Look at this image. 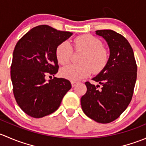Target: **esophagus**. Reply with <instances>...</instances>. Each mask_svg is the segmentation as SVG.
<instances>
[{
    "label": "esophagus",
    "instance_id": "obj_1",
    "mask_svg": "<svg viewBox=\"0 0 146 146\" xmlns=\"http://www.w3.org/2000/svg\"><path fill=\"white\" fill-rule=\"evenodd\" d=\"M78 84V82H76V81H71V85H72V87H75Z\"/></svg>",
    "mask_w": 146,
    "mask_h": 146
}]
</instances>
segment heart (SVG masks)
<instances>
[{"instance_id": "heart-1", "label": "heart", "mask_w": 146, "mask_h": 146, "mask_svg": "<svg viewBox=\"0 0 146 146\" xmlns=\"http://www.w3.org/2000/svg\"><path fill=\"white\" fill-rule=\"evenodd\" d=\"M73 48L83 52L80 59V64H71L63 68L61 75L73 81H78L89 76L92 71L98 73L107 66L110 58L107 48L102 46L99 39L90 35L78 36L73 41ZM73 48L70 43L63 42L57 46L56 56L61 65L68 64L71 58Z\"/></svg>"}]
</instances>
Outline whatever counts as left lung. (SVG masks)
<instances>
[{"mask_svg":"<svg viewBox=\"0 0 146 146\" xmlns=\"http://www.w3.org/2000/svg\"><path fill=\"white\" fill-rule=\"evenodd\" d=\"M96 35L108 44L110 58L105 68L92 78L101 88L85 82L87 92L80 103L88 117L98 123H107L119 117L131 101L137 65L133 48L124 36L111 29L97 30Z\"/></svg>","mask_w":146,"mask_h":146,"instance_id":"8db88e82","label":"left lung"}]
</instances>
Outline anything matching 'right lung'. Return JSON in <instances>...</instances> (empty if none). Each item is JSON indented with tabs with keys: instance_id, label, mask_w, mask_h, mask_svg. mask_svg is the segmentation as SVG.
I'll return each mask as SVG.
<instances>
[{
	"instance_id": "obj_1",
	"label": "right lung",
	"mask_w": 146,
	"mask_h": 146,
	"mask_svg": "<svg viewBox=\"0 0 146 146\" xmlns=\"http://www.w3.org/2000/svg\"><path fill=\"white\" fill-rule=\"evenodd\" d=\"M72 35L44 25L32 28L17 42L10 76L15 100L27 115L42 118L54 112L71 88L68 80L54 77L46 81V76L56 74V47Z\"/></svg>"
}]
</instances>
